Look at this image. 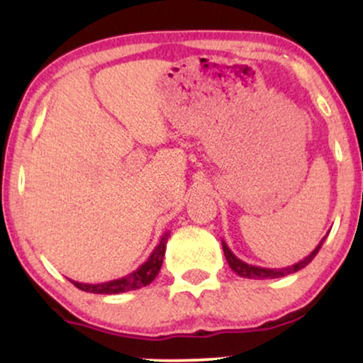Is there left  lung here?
Instances as JSON below:
<instances>
[{"instance_id": "1", "label": "left lung", "mask_w": 363, "mask_h": 363, "mask_svg": "<svg viewBox=\"0 0 363 363\" xmlns=\"http://www.w3.org/2000/svg\"><path fill=\"white\" fill-rule=\"evenodd\" d=\"M329 234V232H328ZM328 234L320 239V242L315 245V249L312 251L309 256L303 257L302 261L295 262V264L291 266H286V268H261V266H254V264H247V262H244L242 259H239V257L235 256L234 252L230 251V247H228L227 244H225V240H222V247H223V254L225 257H227V262L228 266L232 268V272L239 274V277L242 278H251V280H266V278H281V277H286V274H291V273H297L298 269L306 268L309 262L314 259L315 254L319 252L320 245H323L324 240H326Z\"/></svg>"}]
</instances>
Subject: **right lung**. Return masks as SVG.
<instances>
[{"label": "right lung", "instance_id": "obj_1", "mask_svg": "<svg viewBox=\"0 0 363 363\" xmlns=\"http://www.w3.org/2000/svg\"><path fill=\"white\" fill-rule=\"evenodd\" d=\"M169 232H165L162 235L160 242L157 244V247L153 249V252L150 254V257L143 264L140 266L138 269L131 272L126 277L116 278V280L104 281V283H80L69 280L77 289L83 291H90V294H102V295H114V294H124V291L129 290H138L141 286H147L155 280V277L160 272L162 262H164L165 256V245H167L169 240Z\"/></svg>", "mask_w": 363, "mask_h": 363}]
</instances>
